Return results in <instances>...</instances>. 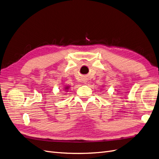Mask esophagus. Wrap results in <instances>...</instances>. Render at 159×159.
Masks as SVG:
<instances>
[{
  "label": "esophagus",
  "mask_w": 159,
  "mask_h": 159,
  "mask_svg": "<svg viewBox=\"0 0 159 159\" xmlns=\"http://www.w3.org/2000/svg\"><path fill=\"white\" fill-rule=\"evenodd\" d=\"M82 81H83L84 84H87L88 83V80L87 78H85V77H84V78H83V79H82Z\"/></svg>",
  "instance_id": "34e87169"
}]
</instances>
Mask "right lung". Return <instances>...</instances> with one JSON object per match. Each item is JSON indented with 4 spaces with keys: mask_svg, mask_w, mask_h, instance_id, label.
I'll use <instances>...</instances> for the list:
<instances>
[{
    "mask_svg": "<svg viewBox=\"0 0 159 159\" xmlns=\"http://www.w3.org/2000/svg\"><path fill=\"white\" fill-rule=\"evenodd\" d=\"M70 88V85H65V87H64V91H66V92H68V91H69L68 90H69Z\"/></svg>",
    "mask_w": 159,
    "mask_h": 159,
    "instance_id": "right-lung-1",
    "label": "right lung"
}]
</instances>
